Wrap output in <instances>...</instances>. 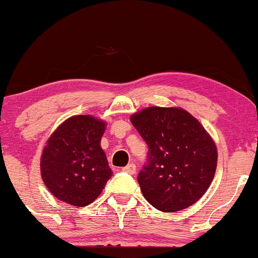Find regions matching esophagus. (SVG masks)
<instances>
[{"label": "esophagus", "mask_w": 258, "mask_h": 258, "mask_svg": "<svg viewBox=\"0 0 258 258\" xmlns=\"http://www.w3.org/2000/svg\"><path fill=\"white\" fill-rule=\"evenodd\" d=\"M123 172L128 173V174H135V172H137V166H135L134 163H130L126 167L123 168Z\"/></svg>", "instance_id": "esophagus-1"}]
</instances>
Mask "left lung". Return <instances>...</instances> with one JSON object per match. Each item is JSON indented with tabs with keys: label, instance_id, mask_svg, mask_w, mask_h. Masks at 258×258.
Wrapping results in <instances>:
<instances>
[{
	"label": "left lung",
	"instance_id": "1",
	"mask_svg": "<svg viewBox=\"0 0 258 258\" xmlns=\"http://www.w3.org/2000/svg\"><path fill=\"white\" fill-rule=\"evenodd\" d=\"M149 146L138 181L144 198L162 212L187 208L204 196L216 174V143L180 107H147L130 115Z\"/></svg>",
	"mask_w": 258,
	"mask_h": 258
}]
</instances>
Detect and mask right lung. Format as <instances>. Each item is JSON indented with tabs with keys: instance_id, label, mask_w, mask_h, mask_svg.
I'll return each instance as SVG.
<instances>
[{
	"instance_id": "1",
	"label": "right lung",
	"mask_w": 258,
	"mask_h": 258,
	"mask_svg": "<svg viewBox=\"0 0 258 258\" xmlns=\"http://www.w3.org/2000/svg\"><path fill=\"white\" fill-rule=\"evenodd\" d=\"M106 121L90 114L68 118L46 141L40 170L52 195L66 204L84 207L94 202L111 175L101 139Z\"/></svg>"
}]
</instances>
